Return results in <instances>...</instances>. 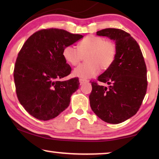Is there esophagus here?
Listing matches in <instances>:
<instances>
[{
    "label": "esophagus",
    "mask_w": 159,
    "mask_h": 159,
    "mask_svg": "<svg viewBox=\"0 0 159 159\" xmlns=\"http://www.w3.org/2000/svg\"><path fill=\"white\" fill-rule=\"evenodd\" d=\"M79 82H80V84L82 85V84H83V83H84L88 82V80H84V79H79Z\"/></svg>",
    "instance_id": "esophagus-1"
}]
</instances>
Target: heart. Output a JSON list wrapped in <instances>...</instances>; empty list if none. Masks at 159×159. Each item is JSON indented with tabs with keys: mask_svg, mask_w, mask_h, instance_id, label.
I'll list each match as a JSON object with an SVG mask.
<instances>
[{
	"mask_svg": "<svg viewBox=\"0 0 159 159\" xmlns=\"http://www.w3.org/2000/svg\"><path fill=\"white\" fill-rule=\"evenodd\" d=\"M116 45L111 41H105L102 37L88 36L78 43V48L67 45L62 55L66 62L76 66L85 55L86 62L78 66L74 71V76L83 79L95 76L99 72L108 69L116 56Z\"/></svg>",
	"mask_w": 159,
	"mask_h": 159,
	"instance_id": "b5f03b06",
	"label": "heart"
}]
</instances>
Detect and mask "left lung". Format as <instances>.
<instances>
[{
	"label": "left lung",
	"mask_w": 159,
	"mask_h": 159,
	"mask_svg": "<svg viewBox=\"0 0 159 159\" xmlns=\"http://www.w3.org/2000/svg\"><path fill=\"white\" fill-rule=\"evenodd\" d=\"M98 36L115 41L117 52L112 65L92 81L90 104L94 113L112 124L125 121L140 108L147 93V66L140 48L130 34L119 29H104ZM107 83L109 88L98 85Z\"/></svg>",
	"instance_id": "1"
}]
</instances>
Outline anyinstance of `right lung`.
<instances>
[{
  "mask_svg": "<svg viewBox=\"0 0 159 159\" xmlns=\"http://www.w3.org/2000/svg\"><path fill=\"white\" fill-rule=\"evenodd\" d=\"M83 37L63 29H44L24 43L15 61L14 80L18 100L32 116L48 120L69 107L79 80H59L71 71L62 52Z\"/></svg>",
  "mask_w": 159,
  "mask_h": 159,
  "instance_id": "1",
  "label": "right lung"
}]
</instances>
